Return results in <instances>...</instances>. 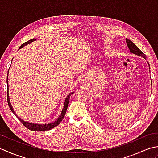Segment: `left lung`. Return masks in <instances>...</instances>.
Here are the masks:
<instances>
[{"label": "left lung", "mask_w": 158, "mask_h": 158, "mask_svg": "<svg viewBox=\"0 0 158 158\" xmlns=\"http://www.w3.org/2000/svg\"><path fill=\"white\" fill-rule=\"evenodd\" d=\"M126 43H127V46L128 47V48L130 49V52L131 53H134V54H136L139 56H141L143 58H146V56L145 55L143 52H141V50L138 48V47H136V45L132 41H131L130 40L126 39Z\"/></svg>", "instance_id": "8db88e82"}]
</instances>
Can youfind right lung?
Segmentation results:
<instances>
[{"label":"right lung","mask_w":158,"mask_h":158,"mask_svg":"<svg viewBox=\"0 0 158 158\" xmlns=\"http://www.w3.org/2000/svg\"><path fill=\"white\" fill-rule=\"evenodd\" d=\"M36 41V39H32L31 40H29L27 42H26L24 43H23V44L19 47V49H20L21 48H22L23 47H24L26 45H27L29 43H31L33 41ZM8 74H9V70H8ZM8 74H7V77H6V83H7L8 85ZM8 88H9V85H8ZM74 92H71L70 93L69 95H67L66 98L65 99V102H64V108L62 110V113H61V115L59 116V117L58 119H57L55 122H53L52 123H49L48 124H38V123H30V122H25V121L22 120L21 118H19V117H18V115H16V113H15L14 110L13 109V107L11 105V102H10V100H9V88H7V102H8V105L10 109H11V111L13 113V114L18 117V119L19 120H20V122L22 123V124L25 127H27L28 129L31 130L32 131H35V132H41V131H46V130H49L53 127H56L57 126H58L60 123L61 122V121L64 119V115L66 114V110L67 108H68V105H69V99H70V95L73 94Z\"/></svg>","instance_id":"add662e5"}]
</instances>
